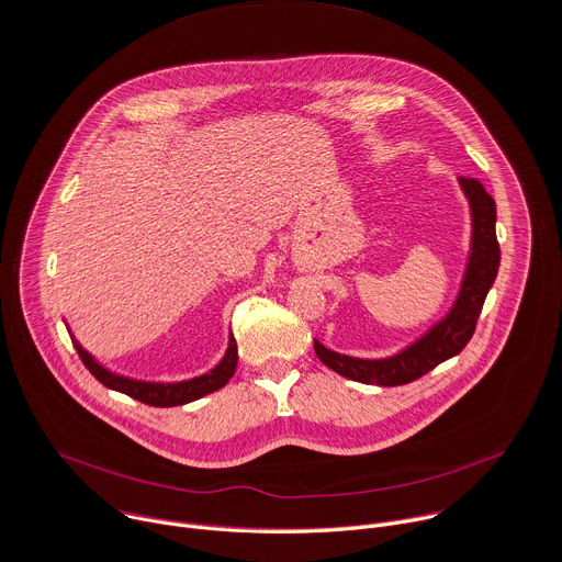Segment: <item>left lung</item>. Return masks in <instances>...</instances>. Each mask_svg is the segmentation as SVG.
<instances>
[{
  "label": "left lung",
  "mask_w": 562,
  "mask_h": 562,
  "mask_svg": "<svg viewBox=\"0 0 562 562\" xmlns=\"http://www.w3.org/2000/svg\"><path fill=\"white\" fill-rule=\"evenodd\" d=\"M459 182L472 212V251L454 306L422 339L386 359H357L339 355L315 339V355L337 375L378 386L411 384L441 361L459 355L474 335L476 319L481 315L487 291L496 280L501 262V249L496 240V203L476 178L461 176Z\"/></svg>",
  "instance_id": "1"
}]
</instances>
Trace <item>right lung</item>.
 <instances>
[{"mask_svg":"<svg viewBox=\"0 0 562 562\" xmlns=\"http://www.w3.org/2000/svg\"><path fill=\"white\" fill-rule=\"evenodd\" d=\"M75 348L83 361V366L92 372V375L112 391H119L136 402H143L147 406H156V408H171V406H182V404H190L196 402L218 389H223L236 372L238 366V344L234 333L229 335V348L223 357V361L210 370L207 375L194 378V380H187V382H178V384H149V382H136L130 378H121L114 375V372L105 370L101 363H97L92 359V355L88 350L81 348L79 341H75Z\"/></svg>","mask_w":562,"mask_h":562,"instance_id":"obj_1","label":"right lung"}]
</instances>
